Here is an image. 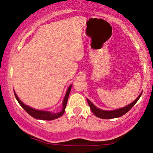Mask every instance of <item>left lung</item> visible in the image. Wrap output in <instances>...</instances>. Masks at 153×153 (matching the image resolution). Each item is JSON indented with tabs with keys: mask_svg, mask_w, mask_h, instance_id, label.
Instances as JSON below:
<instances>
[{
	"mask_svg": "<svg viewBox=\"0 0 153 153\" xmlns=\"http://www.w3.org/2000/svg\"><path fill=\"white\" fill-rule=\"evenodd\" d=\"M141 94L142 93H141V94L139 95V97H138L133 102H131L130 104L125 106V107L118 108V109L114 110V111H105V110L100 109V108L96 107V106L94 105V104L92 103L88 99H87V101H88V103L90 108H91V109L92 111V112L95 114V116L102 119H111V118H118V117L122 116L123 115L126 114V113L128 112L133 107V106L137 103L140 97L141 96Z\"/></svg>",
	"mask_w": 153,
	"mask_h": 153,
	"instance_id": "1",
	"label": "left lung"
}]
</instances>
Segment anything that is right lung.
Returning <instances> with one entry per match:
<instances>
[{"label": "right lung", "instance_id": "obj_1", "mask_svg": "<svg viewBox=\"0 0 153 153\" xmlns=\"http://www.w3.org/2000/svg\"><path fill=\"white\" fill-rule=\"evenodd\" d=\"M71 88H72V85H70V86H69L68 91H67L66 95H65V96L63 102H62V109L61 110V111L59 113H52L51 111H46L37 110V109H35V108H31V107H30V106H27V105H26V104H24V103H23V102L21 101L19 99L18 96L16 95L15 92L14 91V95H15L16 99L19 102V104L22 106V107L24 108V109L28 113L30 116L33 117V118L35 119H39V120H54V119L59 118V117L62 116V114H64L65 111L67 102H68V97H69V95H70Z\"/></svg>", "mask_w": 153, "mask_h": 153}]
</instances>
